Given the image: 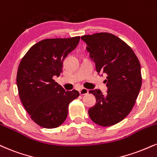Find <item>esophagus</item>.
<instances>
[{
	"instance_id": "obj_1",
	"label": "esophagus",
	"mask_w": 157,
	"mask_h": 157,
	"mask_svg": "<svg viewBox=\"0 0 157 157\" xmlns=\"http://www.w3.org/2000/svg\"><path fill=\"white\" fill-rule=\"evenodd\" d=\"M88 92H89V90L85 88H82L80 90V94H81V95H86V94H88Z\"/></svg>"
}]
</instances>
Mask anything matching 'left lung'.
Wrapping results in <instances>:
<instances>
[{
	"label": "left lung",
	"instance_id": "8db88e82",
	"mask_svg": "<svg viewBox=\"0 0 157 157\" xmlns=\"http://www.w3.org/2000/svg\"><path fill=\"white\" fill-rule=\"evenodd\" d=\"M90 60L98 74H107V91L89 90L96 97V105L88 109L90 119L98 125L118 124L131 112L141 85V68L134 51L124 41L109 33L82 36Z\"/></svg>",
	"mask_w": 157,
	"mask_h": 157
}]
</instances>
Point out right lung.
<instances>
[{
  "instance_id": "obj_1",
  "label": "right lung",
  "mask_w": 157,
  "mask_h": 157,
  "mask_svg": "<svg viewBox=\"0 0 157 157\" xmlns=\"http://www.w3.org/2000/svg\"><path fill=\"white\" fill-rule=\"evenodd\" d=\"M80 36L48 39L26 52L19 65L17 86L22 105L38 125L53 129L67 119L69 103L79 97L53 80L63 71V62L80 41Z\"/></svg>"
}]
</instances>
